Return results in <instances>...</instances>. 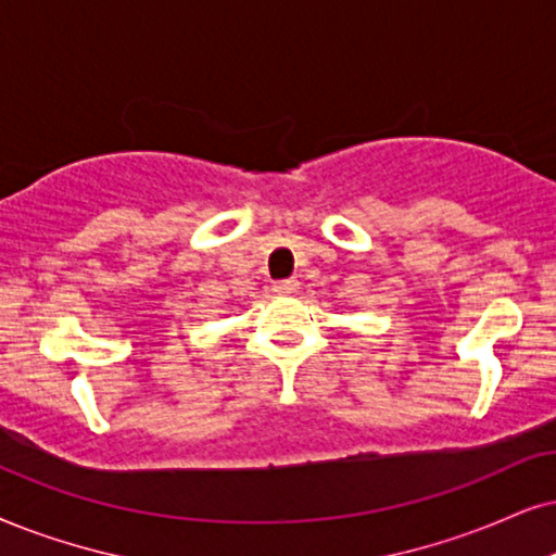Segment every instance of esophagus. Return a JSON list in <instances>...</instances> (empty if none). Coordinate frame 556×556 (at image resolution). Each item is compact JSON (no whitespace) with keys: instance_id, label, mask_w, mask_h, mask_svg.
I'll use <instances>...</instances> for the list:
<instances>
[{"instance_id":"1","label":"esophagus","mask_w":556,"mask_h":556,"mask_svg":"<svg viewBox=\"0 0 556 556\" xmlns=\"http://www.w3.org/2000/svg\"><path fill=\"white\" fill-rule=\"evenodd\" d=\"M271 290L277 294H294L300 290V282L298 279H279V282H274Z\"/></svg>"}]
</instances>
